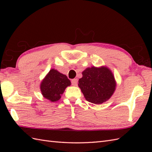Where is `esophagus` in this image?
I'll return each instance as SVG.
<instances>
[{"label": "esophagus", "instance_id": "esophagus-1", "mask_svg": "<svg viewBox=\"0 0 152 152\" xmlns=\"http://www.w3.org/2000/svg\"><path fill=\"white\" fill-rule=\"evenodd\" d=\"M71 83H72V86H76L77 84H78V80H77V79H72V80H71Z\"/></svg>", "mask_w": 152, "mask_h": 152}]
</instances>
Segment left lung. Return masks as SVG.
<instances>
[{"instance_id": "obj_1", "label": "left lung", "mask_w": 152, "mask_h": 152, "mask_svg": "<svg viewBox=\"0 0 152 152\" xmlns=\"http://www.w3.org/2000/svg\"><path fill=\"white\" fill-rule=\"evenodd\" d=\"M78 86L87 101L99 104L111 97L116 83L108 68L92 66L83 71L82 78L78 80Z\"/></svg>"}]
</instances>
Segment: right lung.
I'll return each mask as SVG.
<instances>
[{
	"label": "right lung",
	"mask_w": 152,
	"mask_h": 152,
	"mask_svg": "<svg viewBox=\"0 0 152 152\" xmlns=\"http://www.w3.org/2000/svg\"><path fill=\"white\" fill-rule=\"evenodd\" d=\"M71 82L64 74L55 69H51L42 81L40 90L44 98L51 102L59 101L61 95Z\"/></svg>",
	"instance_id": "obj_1"
}]
</instances>
